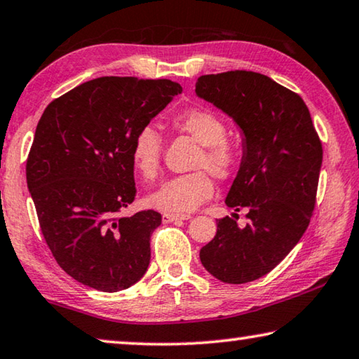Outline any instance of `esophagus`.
Instances as JSON below:
<instances>
[{
	"label": "esophagus",
	"mask_w": 359,
	"mask_h": 359,
	"mask_svg": "<svg viewBox=\"0 0 359 359\" xmlns=\"http://www.w3.org/2000/svg\"><path fill=\"white\" fill-rule=\"evenodd\" d=\"M191 219L189 215H175V213H163L162 215V221L168 224V222H175V221H186Z\"/></svg>",
	"instance_id": "1"
}]
</instances>
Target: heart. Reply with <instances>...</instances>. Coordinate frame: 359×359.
<instances>
[{"instance_id":"1","label":"heart","mask_w":359,"mask_h":359,"mask_svg":"<svg viewBox=\"0 0 359 359\" xmlns=\"http://www.w3.org/2000/svg\"><path fill=\"white\" fill-rule=\"evenodd\" d=\"M175 130L191 135L202 144L194 167L208 169L218 180H229L237 172L240 149L227 137L222 117L208 108H189L172 117ZM132 163L146 180H154L161 168L162 137L152 126H143L135 133L130 148ZM208 171V172H209ZM204 170L175 176L149 194V207L167 213H189L215 196V183Z\"/></svg>"}]
</instances>
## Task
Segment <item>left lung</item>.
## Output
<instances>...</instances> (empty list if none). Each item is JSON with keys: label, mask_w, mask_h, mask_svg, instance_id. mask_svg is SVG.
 Listing matches in <instances>:
<instances>
[{"label": "left lung", "mask_w": 359, "mask_h": 359, "mask_svg": "<svg viewBox=\"0 0 359 359\" xmlns=\"http://www.w3.org/2000/svg\"><path fill=\"white\" fill-rule=\"evenodd\" d=\"M196 93L242 130L243 156L226 205L248 211L245 227L229 216L216 221L218 231L201 250V261L224 283H248L277 267L307 231L321 141L304 100L269 76L243 69L205 74Z\"/></svg>", "instance_id": "1"}]
</instances>
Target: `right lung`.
Segmentation results:
<instances>
[{"label": "right lung", "instance_id": "obj_1", "mask_svg": "<svg viewBox=\"0 0 359 359\" xmlns=\"http://www.w3.org/2000/svg\"><path fill=\"white\" fill-rule=\"evenodd\" d=\"M181 92L170 79L104 76L55 98L41 116L27 158L28 191L47 246L79 283L116 292L148 270L162 216H119L137 194L130 148L135 133Z\"/></svg>", "mask_w": 359, "mask_h": 359}]
</instances>
